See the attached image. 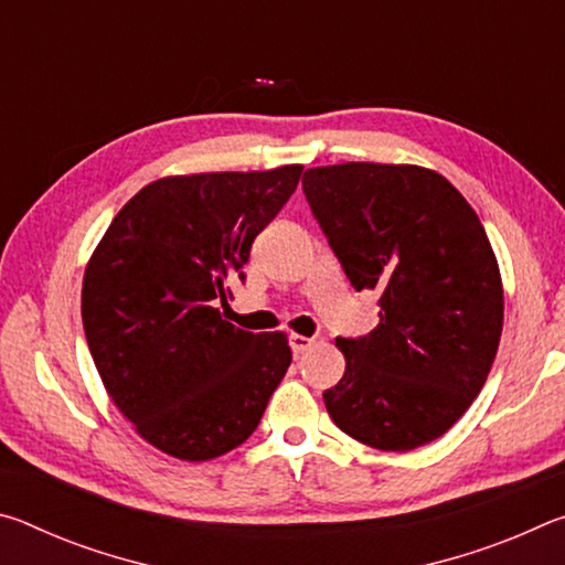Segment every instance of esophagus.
Returning a JSON list of instances; mask_svg holds the SVG:
<instances>
[{
	"label": "esophagus",
	"instance_id": "1",
	"mask_svg": "<svg viewBox=\"0 0 565 565\" xmlns=\"http://www.w3.org/2000/svg\"><path fill=\"white\" fill-rule=\"evenodd\" d=\"M289 347H291V351L296 353V356H299V353L309 351V349L313 347V339L301 337V333H291V337H289Z\"/></svg>",
	"mask_w": 565,
	"mask_h": 565
}]
</instances>
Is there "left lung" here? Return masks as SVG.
<instances>
[{"label":"left lung","mask_w":565,"mask_h":565,"mask_svg":"<svg viewBox=\"0 0 565 565\" xmlns=\"http://www.w3.org/2000/svg\"><path fill=\"white\" fill-rule=\"evenodd\" d=\"M306 202L379 327L337 339L347 371L323 391L343 434L379 451L444 436L493 366L503 286L481 218L451 181L414 164L306 169Z\"/></svg>","instance_id":"8db88e82"}]
</instances>
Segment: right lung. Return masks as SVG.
Segmentation results:
<instances>
[{
	"label": "right lung",
	"mask_w": 565,
	"mask_h": 565,
	"mask_svg": "<svg viewBox=\"0 0 565 565\" xmlns=\"http://www.w3.org/2000/svg\"><path fill=\"white\" fill-rule=\"evenodd\" d=\"M303 167L164 177L134 194L82 284L87 343L137 434L181 461H209L259 426L291 363L286 333L222 319L228 281L281 212Z\"/></svg>",
	"instance_id": "1"
}]
</instances>
